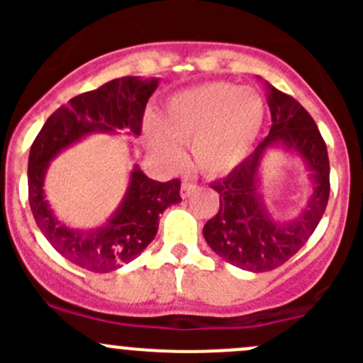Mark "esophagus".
<instances>
[{
    "mask_svg": "<svg viewBox=\"0 0 363 363\" xmlns=\"http://www.w3.org/2000/svg\"><path fill=\"white\" fill-rule=\"evenodd\" d=\"M196 189H199V186H196L195 182L184 181V182H182V186H181V196H182V199H188V196L193 195Z\"/></svg>",
    "mask_w": 363,
    "mask_h": 363,
    "instance_id": "esophagus-1",
    "label": "esophagus"
}]
</instances>
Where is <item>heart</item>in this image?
<instances>
[{"mask_svg":"<svg viewBox=\"0 0 363 363\" xmlns=\"http://www.w3.org/2000/svg\"><path fill=\"white\" fill-rule=\"evenodd\" d=\"M265 111V100L255 87L200 84L167 101L158 123L147 124V145L161 161L177 164L182 160L177 144H191L195 167L208 177H218L250 155Z\"/></svg>","mask_w":363,"mask_h":363,"instance_id":"b5f03b06","label":"heart"}]
</instances>
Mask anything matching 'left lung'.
I'll return each mask as SVG.
<instances>
[{
  "mask_svg": "<svg viewBox=\"0 0 363 363\" xmlns=\"http://www.w3.org/2000/svg\"><path fill=\"white\" fill-rule=\"evenodd\" d=\"M272 126L269 137L225 179L212 182L219 193V211L203 226L211 250L225 262L250 272H269L286 263L316 230L330 195V163L327 144L309 112L290 94L265 80ZM283 147L306 161L315 191L302 216L288 223L274 222L257 193V170L262 152Z\"/></svg>",
  "mask_w": 363,
  "mask_h": 363,
  "instance_id": "8db88e82",
  "label": "left lung"
}]
</instances>
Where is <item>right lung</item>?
I'll use <instances>...</instances> for the list:
<instances>
[{
  "label": "right lung",
  "mask_w": 363,
  "mask_h": 363,
  "mask_svg": "<svg viewBox=\"0 0 363 363\" xmlns=\"http://www.w3.org/2000/svg\"><path fill=\"white\" fill-rule=\"evenodd\" d=\"M156 87V79L128 75L72 98L45 121L29 151V207L40 232L68 262L91 272H112L137 258L152 242L160 214L172 203L181 202V181H152L135 167L116 214L100 228L72 230L57 221L43 196L49 161L93 131L112 133L126 128L130 133L140 135L145 105Z\"/></svg>",
  "instance_id": "1"
}]
</instances>
